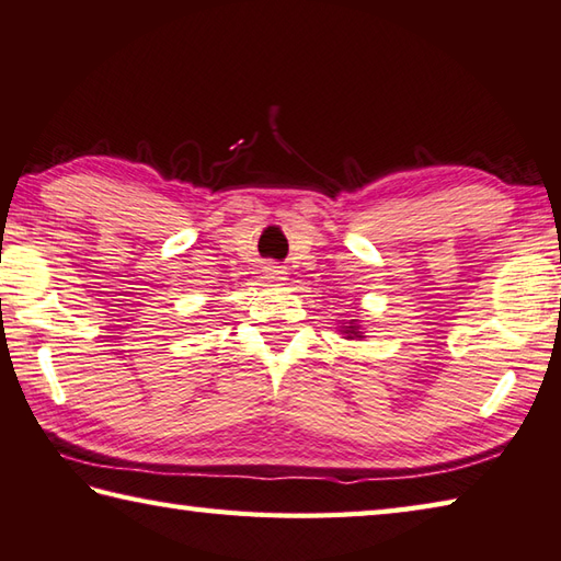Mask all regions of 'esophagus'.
Returning a JSON list of instances; mask_svg holds the SVG:
<instances>
[{
	"label": "esophagus",
	"mask_w": 561,
	"mask_h": 561,
	"mask_svg": "<svg viewBox=\"0 0 561 561\" xmlns=\"http://www.w3.org/2000/svg\"><path fill=\"white\" fill-rule=\"evenodd\" d=\"M284 272L282 267H274V264H270L267 270H264V279H270V282H284Z\"/></svg>",
	"instance_id": "obj_1"
}]
</instances>
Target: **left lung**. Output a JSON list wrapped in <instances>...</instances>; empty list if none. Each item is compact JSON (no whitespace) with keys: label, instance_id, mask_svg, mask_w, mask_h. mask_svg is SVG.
<instances>
[{"label":"left lung","instance_id":"1","mask_svg":"<svg viewBox=\"0 0 561 561\" xmlns=\"http://www.w3.org/2000/svg\"><path fill=\"white\" fill-rule=\"evenodd\" d=\"M341 333H345V339H365L360 325L355 323V319L348 325H341Z\"/></svg>","mask_w":561,"mask_h":561}]
</instances>
